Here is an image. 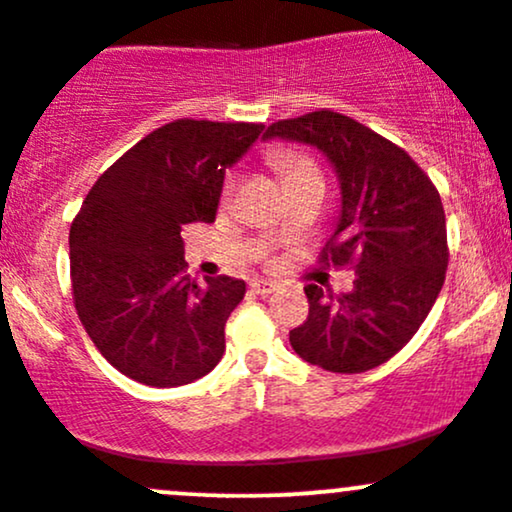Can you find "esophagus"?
<instances>
[{
  "mask_svg": "<svg viewBox=\"0 0 512 512\" xmlns=\"http://www.w3.org/2000/svg\"><path fill=\"white\" fill-rule=\"evenodd\" d=\"M251 290H254L256 295H271V293H276L278 290V283H273V280H263V278H256V280H251Z\"/></svg>",
  "mask_w": 512,
  "mask_h": 512,
  "instance_id": "34e87169",
  "label": "esophagus"
}]
</instances>
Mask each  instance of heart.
Returning <instances> with one entry per match:
<instances>
[{
  "instance_id": "obj_1",
  "label": "heart",
  "mask_w": 512,
  "mask_h": 512,
  "mask_svg": "<svg viewBox=\"0 0 512 512\" xmlns=\"http://www.w3.org/2000/svg\"><path fill=\"white\" fill-rule=\"evenodd\" d=\"M268 163L283 178L285 188H293V185L305 183V180H322L320 168L312 161V156H307L305 151H298V148H273L268 153ZM236 183H239V173L227 170L222 180V202L232 200Z\"/></svg>"
}]
</instances>
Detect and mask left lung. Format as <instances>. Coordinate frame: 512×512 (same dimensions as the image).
<instances>
[{
	"label": "left lung",
	"mask_w": 512,
	"mask_h": 512,
	"mask_svg": "<svg viewBox=\"0 0 512 512\" xmlns=\"http://www.w3.org/2000/svg\"><path fill=\"white\" fill-rule=\"evenodd\" d=\"M263 136L317 146L332 161L342 214L320 266L356 273L351 293L307 285L310 312L290 329V346L332 373L386 364L415 337L447 276V219L430 175L398 144L332 109L280 119Z\"/></svg>",
	"instance_id": "obj_1"
}]
</instances>
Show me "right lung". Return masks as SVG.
I'll return each mask as SVG.
<instances>
[{
	"instance_id": "right-lung-1",
	"label": "right lung",
	"mask_w": 512,
	"mask_h": 512,
	"mask_svg": "<svg viewBox=\"0 0 512 512\" xmlns=\"http://www.w3.org/2000/svg\"><path fill=\"white\" fill-rule=\"evenodd\" d=\"M263 124L175 119L112 163L70 227V283L78 317L124 376L175 388L207 376L224 354V324L246 283L197 285L185 263L188 224L214 222L224 168Z\"/></svg>"
}]
</instances>
